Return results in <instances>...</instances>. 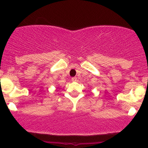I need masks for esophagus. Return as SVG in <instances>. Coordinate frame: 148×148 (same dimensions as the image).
Segmentation results:
<instances>
[{"mask_svg": "<svg viewBox=\"0 0 148 148\" xmlns=\"http://www.w3.org/2000/svg\"><path fill=\"white\" fill-rule=\"evenodd\" d=\"M72 80H73V81H76V80H77V77H73V78H72Z\"/></svg>", "mask_w": 148, "mask_h": 148, "instance_id": "34e87169", "label": "esophagus"}]
</instances>
